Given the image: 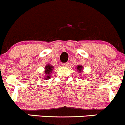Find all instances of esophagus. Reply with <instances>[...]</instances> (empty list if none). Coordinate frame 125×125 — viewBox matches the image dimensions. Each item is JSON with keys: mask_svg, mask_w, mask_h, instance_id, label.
<instances>
[{"mask_svg": "<svg viewBox=\"0 0 125 125\" xmlns=\"http://www.w3.org/2000/svg\"><path fill=\"white\" fill-rule=\"evenodd\" d=\"M69 63L68 62H65V63L62 64V66H64V67H67V66H69Z\"/></svg>", "mask_w": 125, "mask_h": 125, "instance_id": "1", "label": "esophagus"}]
</instances>
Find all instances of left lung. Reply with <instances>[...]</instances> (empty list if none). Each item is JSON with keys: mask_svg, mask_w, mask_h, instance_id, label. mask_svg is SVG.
<instances>
[{"mask_svg": "<svg viewBox=\"0 0 125 125\" xmlns=\"http://www.w3.org/2000/svg\"><path fill=\"white\" fill-rule=\"evenodd\" d=\"M77 70L79 71V72H81V71L82 70V66H77Z\"/></svg>", "mask_w": 125, "mask_h": 125, "instance_id": "obj_1", "label": "left lung"}]
</instances>
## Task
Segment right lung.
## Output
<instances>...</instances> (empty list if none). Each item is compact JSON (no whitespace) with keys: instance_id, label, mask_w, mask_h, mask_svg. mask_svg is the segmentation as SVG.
<instances>
[{"instance_id":"add662e5","label":"right lung","mask_w":125,"mask_h":125,"mask_svg":"<svg viewBox=\"0 0 125 125\" xmlns=\"http://www.w3.org/2000/svg\"><path fill=\"white\" fill-rule=\"evenodd\" d=\"M53 66H51V65H47L45 67V71H44V73H45V77L44 79H48L50 78V74L51 73V72L52 71V69H53Z\"/></svg>"}]
</instances>
